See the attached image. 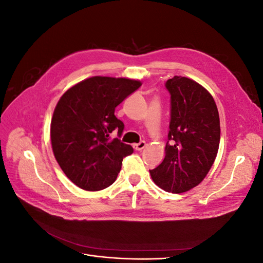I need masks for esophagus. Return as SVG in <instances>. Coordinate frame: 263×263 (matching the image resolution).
Masks as SVG:
<instances>
[{
  "mask_svg": "<svg viewBox=\"0 0 263 263\" xmlns=\"http://www.w3.org/2000/svg\"><path fill=\"white\" fill-rule=\"evenodd\" d=\"M146 147V141H140L139 144H135L134 149L135 150H142Z\"/></svg>",
  "mask_w": 263,
  "mask_h": 263,
  "instance_id": "esophagus-1",
  "label": "esophagus"
}]
</instances>
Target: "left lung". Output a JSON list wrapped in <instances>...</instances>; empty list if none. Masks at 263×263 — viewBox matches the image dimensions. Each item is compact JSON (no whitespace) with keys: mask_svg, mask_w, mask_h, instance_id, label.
<instances>
[{"mask_svg":"<svg viewBox=\"0 0 263 263\" xmlns=\"http://www.w3.org/2000/svg\"><path fill=\"white\" fill-rule=\"evenodd\" d=\"M165 89L170 93L165 157L149 171L162 190L183 193L200 184L212 168L219 147V115L210 92L189 78L173 77Z\"/></svg>","mask_w":263,"mask_h":263,"instance_id":"obj_1","label":"left lung"}]
</instances>
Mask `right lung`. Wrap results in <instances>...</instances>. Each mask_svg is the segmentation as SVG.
I'll list each match as a JSON object with an SVG mask.
<instances>
[{
	"label": "right lung",
	"instance_id": "add662e5",
	"mask_svg": "<svg viewBox=\"0 0 263 263\" xmlns=\"http://www.w3.org/2000/svg\"><path fill=\"white\" fill-rule=\"evenodd\" d=\"M141 85L125 78L93 77L76 84L59 100L50 126L52 151L66 176L86 191L109 186L123 159L134 153L121 141L124 123L117 105ZM114 130L117 139L110 138Z\"/></svg>",
	"mask_w": 263,
	"mask_h": 263
}]
</instances>
